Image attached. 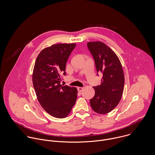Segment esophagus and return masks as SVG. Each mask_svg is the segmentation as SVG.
Wrapping results in <instances>:
<instances>
[{
	"label": "esophagus",
	"instance_id": "obj_1",
	"mask_svg": "<svg viewBox=\"0 0 155 155\" xmlns=\"http://www.w3.org/2000/svg\"><path fill=\"white\" fill-rule=\"evenodd\" d=\"M83 89H84V88H82V87H78V91L79 92H82L83 91Z\"/></svg>",
	"mask_w": 155,
	"mask_h": 155
}]
</instances>
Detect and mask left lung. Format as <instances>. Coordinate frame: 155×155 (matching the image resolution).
I'll use <instances>...</instances> for the list:
<instances>
[{
	"instance_id": "obj_1",
	"label": "left lung",
	"mask_w": 155,
	"mask_h": 155,
	"mask_svg": "<svg viewBox=\"0 0 155 155\" xmlns=\"http://www.w3.org/2000/svg\"><path fill=\"white\" fill-rule=\"evenodd\" d=\"M87 46L97 72L103 73L100 85L93 87L95 95L90 104L95 112L107 114L117 106L122 96L125 82L122 66L114 52L103 42H90Z\"/></svg>"
}]
</instances>
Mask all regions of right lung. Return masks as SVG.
<instances>
[{"instance_id": "1", "label": "right lung", "mask_w": 155, "mask_h": 155, "mask_svg": "<svg viewBox=\"0 0 155 155\" xmlns=\"http://www.w3.org/2000/svg\"><path fill=\"white\" fill-rule=\"evenodd\" d=\"M76 44H58L47 47L38 55L32 81L37 98L43 109L57 118L67 117L74 106L76 88L60 84L66 74L67 60Z\"/></svg>"}]
</instances>
